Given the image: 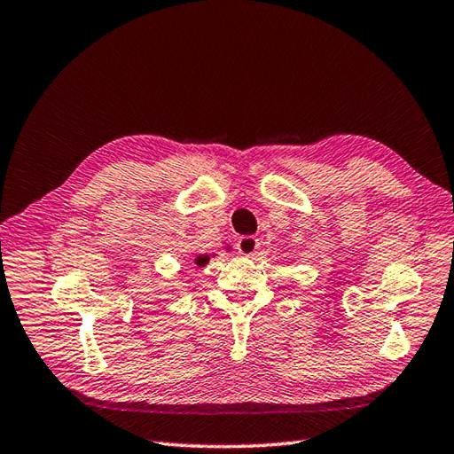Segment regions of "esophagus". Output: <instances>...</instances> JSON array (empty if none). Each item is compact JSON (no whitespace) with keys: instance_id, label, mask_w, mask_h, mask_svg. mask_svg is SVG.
I'll use <instances>...</instances> for the list:
<instances>
[{"instance_id":"34e87169","label":"esophagus","mask_w":454,"mask_h":454,"mask_svg":"<svg viewBox=\"0 0 454 454\" xmlns=\"http://www.w3.org/2000/svg\"><path fill=\"white\" fill-rule=\"evenodd\" d=\"M259 247H261V243L254 236H243L236 243V249L239 254H243V257H253V254L259 251Z\"/></svg>"}]
</instances>
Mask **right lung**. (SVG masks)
<instances>
[{"label": "right lung", "mask_w": 454, "mask_h": 454, "mask_svg": "<svg viewBox=\"0 0 454 454\" xmlns=\"http://www.w3.org/2000/svg\"><path fill=\"white\" fill-rule=\"evenodd\" d=\"M195 262H197V264H200V266H205V264L208 262V254H200V257H197V259H195Z\"/></svg>", "instance_id": "add662e5"}]
</instances>
